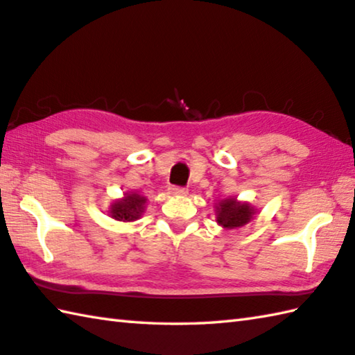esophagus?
Masks as SVG:
<instances>
[{"instance_id": "1", "label": "esophagus", "mask_w": 355, "mask_h": 355, "mask_svg": "<svg viewBox=\"0 0 355 355\" xmlns=\"http://www.w3.org/2000/svg\"><path fill=\"white\" fill-rule=\"evenodd\" d=\"M169 194H172V196H186V194H188V189L182 188V186H171Z\"/></svg>"}]
</instances>
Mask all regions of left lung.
Instances as JSON below:
<instances>
[{
  "instance_id": "left-lung-1",
  "label": "left lung",
  "mask_w": 355,
  "mask_h": 355,
  "mask_svg": "<svg viewBox=\"0 0 355 355\" xmlns=\"http://www.w3.org/2000/svg\"><path fill=\"white\" fill-rule=\"evenodd\" d=\"M254 211L248 203H239L234 198L222 200L217 206V223L225 228H239L248 223Z\"/></svg>"
}]
</instances>
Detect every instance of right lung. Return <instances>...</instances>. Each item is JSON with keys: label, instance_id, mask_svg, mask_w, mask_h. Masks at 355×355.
<instances>
[{"label": "right lung", "instance_id": "obj_1", "mask_svg": "<svg viewBox=\"0 0 355 355\" xmlns=\"http://www.w3.org/2000/svg\"><path fill=\"white\" fill-rule=\"evenodd\" d=\"M144 203H146L144 197H141L138 194H128L122 200H119V202L113 203L110 214L112 217L116 218V220H121V222L137 220L144 209Z\"/></svg>", "mask_w": 355, "mask_h": 355}]
</instances>
